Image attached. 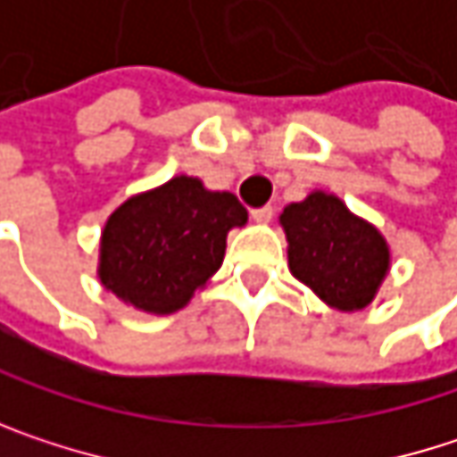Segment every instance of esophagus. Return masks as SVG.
Instances as JSON below:
<instances>
[{"instance_id":"1","label":"esophagus","mask_w":457,"mask_h":457,"mask_svg":"<svg viewBox=\"0 0 457 457\" xmlns=\"http://www.w3.org/2000/svg\"><path fill=\"white\" fill-rule=\"evenodd\" d=\"M272 217H275V209L272 206H262V209H253L251 212V220L256 225H267V222H272Z\"/></svg>"}]
</instances>
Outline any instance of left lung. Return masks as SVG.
Instances as JSON below:
<instances>
[{
	"mask_svg": "<svg viewBox=\"0 0 457 457\" xmlns=\"http://www.w3.org/2000/svg\"><path fill=\"white\" fill-rule=\"evenodd\" d=\"M291 275L338 312L365 310L392 267L386 237L325 190L288 204L280 214Z\"/></svg>",
	"mask_w": 457,
	"mask_h": 457,
	"instance_id": "1",
	"label": "left lung"
}]
</instances>
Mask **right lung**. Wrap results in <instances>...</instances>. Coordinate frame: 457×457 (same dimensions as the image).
I'll use <instances>...</instances> for the list:
<instances>
[{"label": "right lung", "mask_w": 457, "mask_h": 457, "mask_svg": "<svg viewBox=\"0 0 457 457\" xmlns=\"http://www.w3.org/2000/svg\"><path fill=\"white\" fill-rule=\"evenodd\" d=\"M245 222L248 212L232 193L209 190L198 177H171L108 217L97 278L139 312L171 315L222 267L228 232Z\"/></svg>", "instance_id": "add662e5"}]
</instances>
